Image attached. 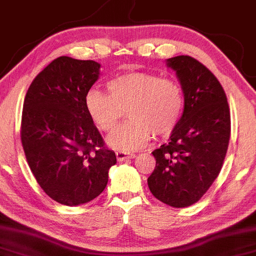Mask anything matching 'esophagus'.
Masks as SVG:
<instances>
[{
  "label": "esophagus",
  "instance_id": "esophagus-1",
  "mask_svg": "<svg viewBox=\"0 0 256 256\" xmlns=\"http://www.w3.org/2000/svg\"><path fill=\"white\" fill-rule=\"evenodd\" d=\"M116 160H119V162H122V160H131V158H135L136 154L135 153H128V152H125V150H118L116 153Z\"/></svg>",
  "mask_w": 256,
  "mask_h": 256
}]
</instances>
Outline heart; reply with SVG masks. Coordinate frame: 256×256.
Segmentation results:
<instances>
[{"label":"heart","instance_id":"1","mask_svg":"<svg viewBox=\"0 0 256 256\" xmlns=\"http://www.w3.org/2000/svg\"><path fill=\"white\" fill-rule=\"evenodd\" d=\"M109 94L90 88L84 96L88 116L102 131L112 130L128 109V122L115 128L106 142L121 150L141 148L152 136L176 128L184 108L179 83L148 72H126L106 83Z\"/></svg>","mask_w":256,"mask_h":256}]
</instances>
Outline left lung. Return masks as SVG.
I'll use <instances>...</instances> for the list:
<instances>
[{
	"label": "left lung",
	"instance_id": "8db88e82",
	"mask_svg": "<svg viewBox=\"0 0 256 256\" xmlns=\"http://www.w3.org/2000/svg\"><path fill=\"white\" fill-rule=\"evenodd\" d=\"M166 64L182 86L184 110L168 144L152 152L156 168L147 182L163 204L188 207L218 176L230 136V106L218 80L192 56L166 58Z\"/></svg>",
	"mask_w": 256,
	"mask_h": 256
}]
</instances>
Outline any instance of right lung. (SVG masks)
<instances>
[{"label":"right lung","mask_w":256,"mask_h":256,"mask_svg":"<svg viewBox=\"0 0 256 256\" xmlns=\"http://www.w3.org/2000/svg\"><path fill=\"white\" fill-rule=\"evenodd\" d=\"M99 74L96 61L61 56L38 74L24 98L20 138L29 168L45 194L66 206L100 195L116 163L84 108Z\"/></svg>","instance_id":"1"}]
</instances>
